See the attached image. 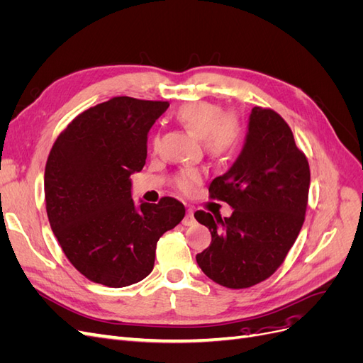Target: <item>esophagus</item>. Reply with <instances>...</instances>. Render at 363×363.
Instances as JSON below:
<instances>
[{"instance_id": "esophagus-1", "label": "esophagus", "mask_w": 363, "mask_h": 363, "mask_svg": "<svg viewBox=\"0 0 363 363\" xmlns=\"http://www.w3.org/2000/svg\"><path fill=\"white\" fill-rule=\"evenodd\" d=\"M195 223V218H194V208L188 207V211H186V215L183 218V224L184 225H192Z\"/></svg>"}]
</instances>
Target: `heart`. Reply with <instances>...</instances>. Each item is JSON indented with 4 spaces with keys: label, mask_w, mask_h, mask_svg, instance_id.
Masks as SVG:
<instances>
[{
    "label": "heart",
    "mask_w": 363,
    "mask_h": 363,
    "mask_svg": "<svg viewBox=\"0 0 363 363\" xmlns=\"http://www.w3.org/2000/svg\"><path fill=\"white\" fill-rule=\"evenodd\" d=\"M175 119L191 133L203 139L208 155L230 157L238 151L242 140V125L233 113H223V107L208 101H191L179 107ZM203 179L199 169L183 171L175 184L182 192L189 194Z\"/></svg>",
    "instance_id": "obj_1"
}]
</instances>
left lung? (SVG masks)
<instances>
[{
    "instance_id": "8db88e82",
    "label": "left lung",
    "mask_w": 363,
    "mask_h": 363,
    "mask_svg": "<svg viewBox=\"0 0 363 363\" xmlns=\"http://www.w3.org/2000/svg\"><path fill=\"white\" fill-rule=\"evenodd\" d=\"M309 184V163L289 125L271 108H252L242 151L208 186L212 199L232 206L233 213L194 215L212 235L211 245L196 255L201 271L230 289L272 276L303 227Z\"/></svg>"
}]
</instances>
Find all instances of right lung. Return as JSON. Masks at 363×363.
Returning <instances> with one entry per match:
<instances>
[{"instance_id": "right-lung-1", "label": "right lung", "mask_w": 363, "mask_h": 363, "mask_svg": "<svg viewBox=\"0 0 363 363\" xmlns=\"http://www.w3.org/2000/svg\"><path fill=\"white\" fill-rule=\"evenodd\" d=\"M168 106L113 96L77 116L50 151L43 180L50 225L91 281L124 288L144 280L159 238L184 216L171 196L157 204L131 199L130 175L144 168L148 131Z\"/></svg>"}]
</instances>
